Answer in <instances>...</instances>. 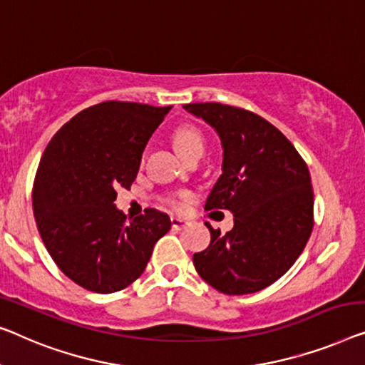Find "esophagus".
Here are the masks:
<instances>
[{
	"label": "esophagus",
	"mask_w": 365,
	"mask_h": 365,
	"mask_svg": "<svg viewBox=\"0 0 365 365\" xmlns=\"http://www.w3.org/2000/svg\"><path fill=\"white\" fill-rule=\"evenodd\" d=\"M170 222H172V227H175V230H183V227H187L190 225L187 220H182V217H177V216H172Z\"/></svg>",
	"instance_id": "1"
}]
</instances>
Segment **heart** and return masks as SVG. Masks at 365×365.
I'll use <instances>...</instances> for the list:
<instances>
[{
  "mask_svg": "<svg viewBox=\"0 0 365 365\" xmlns=\"http://www.w3.org/2000/svg\"><path fill=\"white\" fill-rule=\"evenodd\" d=\"M173 143H175L178 154H180L185 160L195 159V157H201L205 152L203 134L193 126L178 128L175 130V135H173ZM183 200L185 197H168L165 201L167 205L172 206L173 210H180L183 208Z\"/></svg>",
  "mask_w": 365,
  "mask_h": 365,
  "instance_id": "b5f03b06",
  "label": "heart"
}]
</instances>
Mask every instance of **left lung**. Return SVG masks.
<instances>
[{"label": "left lung", "instance_id": "left-lung-1", "mask_svg": "<svg viewBox=\"0 0 365 365\" xmlns=\"http://www.w3.org/2000/svg\"><path fill=\"white\" fill-rule=\"evenodd\" d=\"M190 114L216 130L222 173L205 210H230L226 235L208 222L211 242L193 254L206 284L226 295H247L279 280L295 264L313 230L308 167L293 144L264 118L221 103H190Z\"/></svg>", "mask_w": 365, "mask_h": 365}]
</instances>
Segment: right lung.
Instances as JSON below:
<instances>
[{
    "instance_id": "right-lung-1",
    "label": "right lung",
    "mask_w": 365,
    "mask_h": 365,
    "mask_svg": "<svg viewBox=\"0 0 365 365\" xmlns=\"http://www.w3.org/2000/svg\"><path fill=\"white\" fill-rule=\"evenodd\" d=\"M170 110L100 103L63 124L43 150L32 190L37 230L58 269L86 290L113 293L133 284L170 230L165 213L148 210L126 222L114 205Z\"/></svg>"
}]
</instances>
